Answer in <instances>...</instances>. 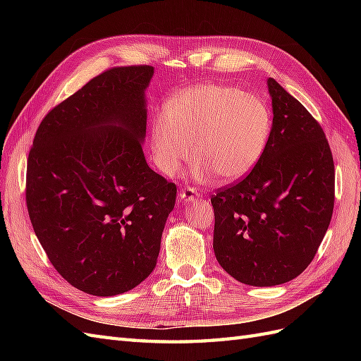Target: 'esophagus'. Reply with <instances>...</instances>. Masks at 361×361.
<instances>
[{"label": "esophagus", "instance_id": "1", "mask_svg": "<svg viewBox=\"0 0 361 361\" xmlns=\"http://www.w3.org/2000/svg\"><path fill=\"white\" fill-rule=\"evenodd\" d=\"M199 197H200V194L192 187H185L179 192V199L187 200V202H195V200H199Z\"/></svg>", "mask_w": 361, "mask_h": 361}]
</instances>
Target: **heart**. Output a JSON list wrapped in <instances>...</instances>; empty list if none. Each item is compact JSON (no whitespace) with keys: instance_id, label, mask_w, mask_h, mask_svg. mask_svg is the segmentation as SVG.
I'll list each match as a JSON object with an SVG mask.
<instances>
[{"instance_id":"b5f03b06","label":"heart","mask_w":361,"mask_h":361,"mask_svg":"<svg viewBox=\"0 0 361 361\" xmlns=\"http://www.w3.org/2000/svg\"><path fill=\"white\" fill-rule=\"evenodd\" d=\"M272 111L260 96L228 84H200L173 96L152 123V149L159 169L174 176L190 158L195 174L221 182L243 179L268 146Z\"/></svg>"}]
</instances>
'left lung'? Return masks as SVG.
<instances>
[{"instance_id":"8db88e82","label":"left lung","mask_w":361,"mask_h":361,"mask_svg":"<svg viewBox=\"0 0 361 361\" xmlns=\"http://www.w3.org/2000/svg\"><path fill=\"white\" fill-rule=\"evenodd\" d=\"M268 89L274 117L264 155L245 178L211 197L218 264L251 286L298 277L334 207V161L322 126L276 80Z\"/></svg>"}]
</instances>
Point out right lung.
<instances>
[{
    "label": "right lung",
    "instance_id": "obj_1",
    "mask_svg": "<svg viewBox=\"0 0 361 361\" xmlns=\"http://www.w3.org/2000/svg\"><path fill=\"white\" fill-rule=\"evenodd\" d=\"M147 64L110 68L43 117L27 161L35 233L59 274L96 297L128 292L157 265L176 183L152 170Z\"/></svg>",
    "mask_w": 361,
    "mask_h": 361
}]
</instances>
